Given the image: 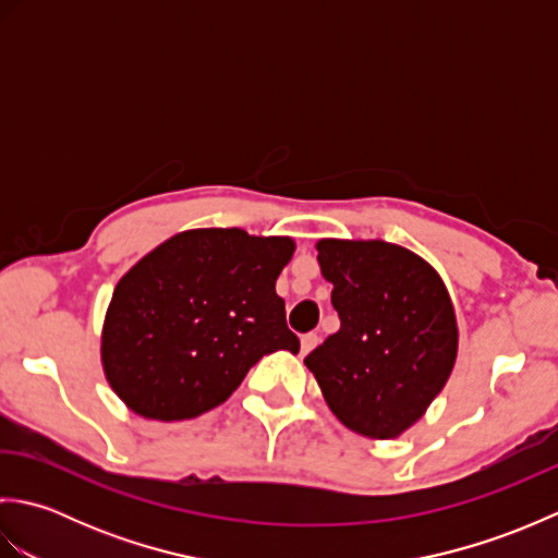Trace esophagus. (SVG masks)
<instances>
[{
    "label": "esophagus",
    "instance_id": "34e87169",
    "mask_svg": "<svg viewBox=\"0 0 558 558\" xmlns=\"http://www.w3.org/2000/svg\"><path fill=\"white\" fill-rule=\"evenodd\" d=\"M316 345H318V336H316V333L302 336V345H300V354H302V357H304V354H310Z\"/></svg>",
    "mask_w": 558,
    "mask_h": 558
}]
</instances>
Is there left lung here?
<instances>
[{"label": "left lung", "instance_id": "obj_1", "mask_svg": "<svg viewBox=\"0 0 558 558\" xmlns=\"http://www.w3.org/2000/svg\"><path fill=\"white\" fill-rule=\"evenodd\" d=\"M340 330L306 354L330 412L369 438H396L441 393L458 324L438 272L384 240H318Z\"/></svg>", "mask_w": 558, "mask_h": 558}]
</instances>
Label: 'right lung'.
Returning a JSON list of instances; mask_svg holds the SVG:
<instances>
[{"instance_id": "add662e5", "label": "right lung", "mask_w": 558, "mask_h": 558, "mask_svg": "<svg viewBox=\"0 0 558 558\" xmlns=\"http://www.w3.org/2000/svg\"><path fill=\"white\" fill-rule=\"evenodd\" d=\"M290 236L201 228L170 236L117 282L102 326L105 378L146 420L198 417L276 350L300 352L276 294Z\"/></svg>"}]
</instances>
